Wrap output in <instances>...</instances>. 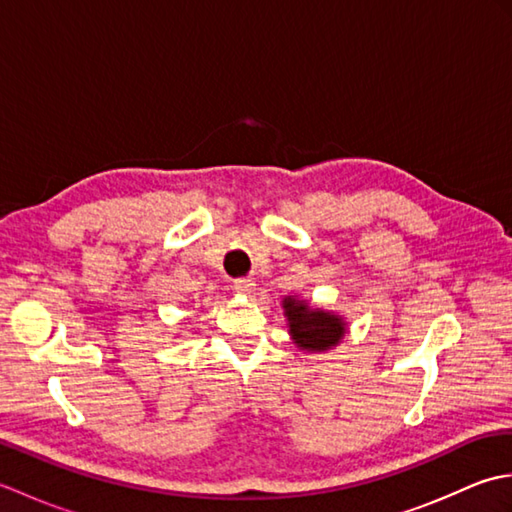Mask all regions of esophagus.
Returning <instances> with one entry per match:
<instances>
[{
	"mask_svg": "<svg viewBox=\"0 0 512 512\" xmlns=\"http://www.w3.org/2000/svg\"><path fill=\"white\" fill-rule=\"evenodd\" d=\"M233 290L237 292V295H253L255 290V281L253 279H237L233 284Z\"/></svg>",
	"mask_w": 512,
	"mask_h": 512,
	"instance_id": "obj_1",
	"label": "esophagus"
}]
</instances>
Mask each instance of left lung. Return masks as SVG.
<instances>
[{
    "mask_svg": "<svg viewBox=\"0 0 512 512\" xmlns=\"http://www.w3.org/2000/svg\"><path fill=\"white\" fill-rule=\"evenodd\" d=\"M288 321V334L301 352L323 354L334 350L347 334V321L339 312L310 306V301L288 295L281 301Z\"/></svg>",
    "mask_w": 512,
    "mask_h": 512,
    "instance_id": "obj_1",
    "label": "left lung"
}]
</instances>
